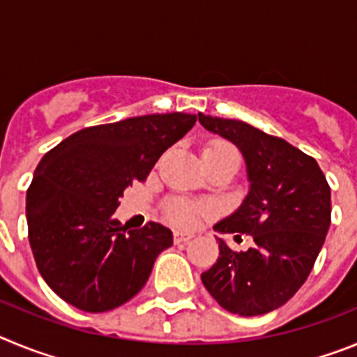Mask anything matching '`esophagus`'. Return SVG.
I'll list each match as a JSON object with an SVG mask.
<instances>
[{
	"mask_svg": "<svg viewBox=\"0 0 357 357\" xmlns=\"http://www.w3.org/2000/svg\"><path fill=\"white\" fill-rule=\"evenodd\" d=\"M195 234H191V232H182V230H176L175 234H173V241L176 243V245H182V243H188L189 239H193Z\"/></svg>",
	"mask_w": 357,
	"mask_h": 357,
	"instance_id": "1",
	"label": "esophagus"
}]
</instances>
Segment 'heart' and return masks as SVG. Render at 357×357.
I'll return each mask as SVG.
<instances>
[{
  "instance_id": "b5f03b06",
  "label": "heart",
  "mask_w": 357,
  "mask_h": 357,
  "mask_svg": "<svg viewBox=\"0 0 357 357\" xmlns=\"http://www.w3.org/2000/svg\"><path fill=\"white\" fill-rule=\"evenodd\" d=\"M202 159H204V166H213V164H239V153L232 144L229 143H211L204 148L202 151ZM204 213V207H198L195 204H189L184 200H176L168 204L166 207V216L172 220L173 223L181 227H191L198 220V216Z\"/></svg>"
}]
</instances>
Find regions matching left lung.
<instances>
[{"instance_id": "left-lung-1", "label": "left lung", "mask_w": 357, "mask_h": 357, "mask_svg": "<svg viewBox=\"0 0 357 357\" xmlns=\"http://www.w3.org/2000/svg\"><path fill=\"white\" fill-rule=\"evenodd\" d=\"M209 132L234 143L250 182L241 206L214 225L248 234L254 247L234 252L222 238L220 257L202 273L214 301L239 317L284 305L304 284L331 225V188L313 157L238 119L198 114Z\"/></svg>"}]
</instances>
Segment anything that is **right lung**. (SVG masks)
<instances>
[{"label":"right lung","mask_w":357,"mask_h":357,"mask_svg":"<svg viewBox=\"0 0 357 357\" xmlns=\"http://www.w3.org/2000/svg\"><path fill=\"white\" fill-rule=\"evenodd\" d=\"M197 123L195 114H148L75 132L40 159L26 193L28 239L46 284L87 313L119 307L146 284L168 227L128 230L116 220L123 191Z\"/></svg>","instance_id":"add662e5"}]
</instances>
